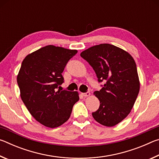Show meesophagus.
Wrapping results in <instances>:
<instances>
[{
  "instance_id": "1",
  "label": "esophagus",
  "mask_w": 159,
  "mask_h": 159,
  "mask_svg": "<svg viewBox=\"0 0 159 159\" xmlns=\"http://www.w3.org/2000/svg\"><path fill=\"white\" fill-rule=\"evenodd\" d=\"M82 95L84 96V97H89L90 95V93L87 92V93H82Z\"/></svg>"
}]
</instances>
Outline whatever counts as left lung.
Masks as SVG:
<instances>
[{"mask_svg": "<svg viewBox=\"0 0 159 159\" xmlns=\"http://www.w3.org/2000/svg\"><path fill=\"white\" fill-rule=\"evenodd\" d=\"M80 56L93 67L99 82L106 80L100 90L94 92L100 102L92 114L94 119L107 127L117 125L130 114L138 95L135 61L125 50L108 43L94 45Z\"/></svg>", "mask_w": 159, "mask_h": 159, "instance_id": "1", "label": "left lung"}]
</instances>
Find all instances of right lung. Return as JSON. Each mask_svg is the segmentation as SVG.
Segmentation results:
<instances>
[{"instance_id":"right-lung-1","label":"right lung","mask_w":159,"mask_h":159,"mask_svg":"<svg viewBox=\"0 0 159 159\" xmlns=\"http://www.w3.org/2000/svg\"><path fill=\"white\" fill-rule=\"evenodd\" d=\"M77 52L49 45L29 54L21 63L17 76L21 100L45 127L55 128L67 121L79 100L77 91H57L64 82V67Z\"/></svg>"}]
</instances>
